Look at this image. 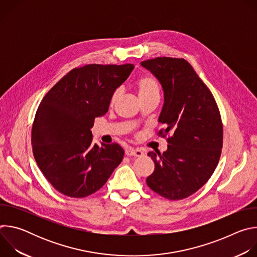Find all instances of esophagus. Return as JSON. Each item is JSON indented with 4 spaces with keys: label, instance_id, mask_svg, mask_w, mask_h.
I'll list each match as a JSON object with an SVG mask.
<instances>
[{
    "label": "esophagus",
    "instance_id": "esophagus-1",
    "mask_svg": "<svg viewBox=\"0 0 257 257\" xmlns=\"http://www.w3.org/2000/svg\"><path fill=\"white\" fill-rule=\"evenodd\" d=\"M125 154L128 157H134V158H139V157L144 156V153L139 149H128V150H126Z\"/></svg>",
    "mask_w": 257,
    "mask_h": 257
}]
</instances>
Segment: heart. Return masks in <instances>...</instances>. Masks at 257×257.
<instances>
[{
  "label": "heart",
  "instance_id": "obj_1",
  "mask_svg": "<svg viewBox=\"0 0 257 257\" xmlns=\"http://www.w3.org/2000/svg\"><path fill=\"white\" fill-rule=\"evenodd\" d=\"M136 88L140 97L154 94V93H159V82L157 78L154 77L153 75L146 74L137 79ZM120 96H121V89L118 88L114 91L111 97V104H115Z\"/></svg>",
  "mask_w": 257,
  "mask_h": 257
}]
</instances>
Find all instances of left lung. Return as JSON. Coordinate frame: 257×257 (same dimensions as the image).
Instances as JSON below:
<instances>
[{
    "instance_id": "8db88e82",
    "label": "left lung",
    "mask_w": 257,
    "mask_h": 257,
    "mask_svg": "<svg viewBox=\"0 0 257 257\" xmlns=\"http://www.w3.org/2000/svg\"><path fill=\"white\" fill-rule=\"evenodd\" d=\"M164 90L159 136L168 150L150 152L154 173L146 184L170 200L184 199L199 190L213 174L223 148V123L208 87L184 59L159 57L141 62Z\"/></svg>"
}]
</instances>
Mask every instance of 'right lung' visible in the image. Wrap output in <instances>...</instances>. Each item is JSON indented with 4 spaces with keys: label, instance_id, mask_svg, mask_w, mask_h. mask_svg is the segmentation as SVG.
<instances>
[{
    "label": "right lung",
    "instance_id": "1",
    "mask_svg": "<svg viewBox=\"0 0 257 257\" xmlns=\"http://www.w3.org/2000/svg\"><path fill=\"white\" fill-rule=\"evenodd\" d=\"M133 69V64L75 68L41 101L31 130L32 152L44 176L62 194L82 198L94 193L122 162L121 146L93 143L90 129Z\"/></svg>",
    "mask_w": 257,
    "mask_h": 257
}]
</instances>
